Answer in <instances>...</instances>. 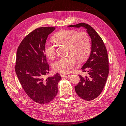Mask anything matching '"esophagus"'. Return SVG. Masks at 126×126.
<instances>
[{"label":"esophagus","instance_id":"34e87169","mask_svg":"<svg viewBox=\"0 0 126 126\" xmlns=\"http://www.w3.org/2000/svg\"><path fill=\"white\" fill-rule=\"evenodd\" d=\"M71 76L69 74H63L62 75V77H64V78H69Z\"/></svg>","mask_w":126,"mask_h":126}]
</instances>
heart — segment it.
<instances>
[{
	"label": "heart",
	"mask_w": 126,
	"mask_h": 126,
	"mask_svg": "<svg viewBox=\"0 0 126 126\" xmlns=\"http://www.w3.org/2000/svg\"><path fill=\"white\" fill-rule=\"evenodd\" d=\"M55 40L59 44L68 45V54L70 56L60 58L53 64L55 71L62 73H68L76 63L75 58L79 61L85 60L91 50V42L89 36L85 32L73 30H63L57 32ZM46 55L50 59L54 58L56 54V46L51 41H47L45 46Z\"/></svg>",
	"instance_id": "heart-1"
}]
</instances>
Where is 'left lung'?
<instances>
[{
	"label": "left lung",
	"instance_id": "left-lung-1",
	"mask_svg": "<svg viewBox=\"0 0 126 126\" xmlns=\"http://www.w3.org/2000/svg\"><path fill=\"white\" fill-rule=\"evenodd\" d=\"M69 27H84L91 39L90 56L81 69L87 76L79 75L80 81L75 87L76 93L82 99L90 101L101 93L109 74L107 51L101 38L90 25L85 23L70 25Z\"/></svg>",
	"mask_w": 126,
	"mask_h": 126
}]
</instances>
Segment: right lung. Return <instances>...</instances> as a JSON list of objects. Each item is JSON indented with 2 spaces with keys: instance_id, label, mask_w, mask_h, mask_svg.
Returning a JSON list of instances; mask_svg holds the SVG:
<instances>
[{
  "instance_id": "1",
  "label": "right lung",
  "mask_w": 126,
  "mask_h": 126,
  "mask_svg": "<svg viewBox=\"0 0 126 126\" xmlns=\"http://www.w3.org/2000/svg\"><path fill=\"white\" fill-rule=\"evenodd\" d=\"M55 29L51 27L35 29L24 38L17 51L15 68L18 78L28 97L40 104H48L55 97L62 78L58 73L45 78L49 66L45 46L48 35Z\"/></svg>"
}]
</instances>
